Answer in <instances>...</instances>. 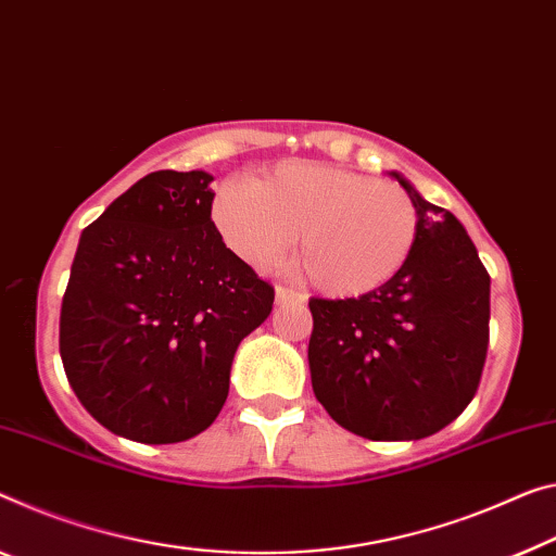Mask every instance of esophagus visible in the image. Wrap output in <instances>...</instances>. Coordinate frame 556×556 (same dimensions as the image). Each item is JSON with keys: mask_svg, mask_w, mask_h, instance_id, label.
Returning <instances> with one entry per match:
<instances>
[{"mask_svg": "<svg viewBox=\"0 0 556 556\" xmlns=\"http://www.w3.org/2000/svg\"><path fill=\"white\" fill-rule=\"evenodd\" d=\"M276 303L278 305H305L307 303V295L301 293L298 288H290V286H276Z\"/></svg>", "mask_w": 556, "mask_h": 556, "instance_id": "esophagus-1", "label": "esophagus"}]
</instances>
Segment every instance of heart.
I'll return each mask as SVG.
<instances>
[{"instance_id":"1","label":"heart","mask_w":556,"mask_h":556,"mask_svg":"<svg viewBox=\"0 0 556 556\" xmlns=\"http://www.w3.org/2000/svg\"><path fill=\"white\" fill-rule=\"evenodd\" d=\"M228 249L255 270H276L298 238V261L332 295H361L405 266L417 208L388 181L336 166L288 164L266 181H233L213 203Z\"/></svg>"}]
</instances>
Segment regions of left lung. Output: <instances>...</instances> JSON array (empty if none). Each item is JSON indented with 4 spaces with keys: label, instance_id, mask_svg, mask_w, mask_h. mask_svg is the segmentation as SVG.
I'll return each mask as SVG.
<instances>
[{
    "label": "left lung",
    "instance_id": "1",
    "mask_svg": "<svg viewBox=\"0 0 556 556\" xmlns=\"http://www.w3.org/2000/svg\"><path fill=\"white\" fill-rule=\"evenodd\" d=\"M397 176V174H395ZM397 181L417 241L388 283L361 298H311L313 392L348 432L422 440L463 415L490 343V273L450 211Z\"/></svg>",
    "mask_w": 556,
    "mask_h": 556
}]
</instances>
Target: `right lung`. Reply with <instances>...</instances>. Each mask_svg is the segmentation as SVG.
<instances>
[{
	"instance_id": "add662e5",
	"label": "right lung",
	"mask_w": 556,
	"mask_h": 556,
	"mask_svg": "<svg viewBox=\"0 0 556 556\" xmlns=\"http://www.w3.org/2000/svg\"><path fill=\"white\" fill-rule=\"evenodd\" d=\"M213 176L153 170L84 228L59 315L79 403L143 445L191 440L228 397L236 348L276 290L226 249Z\"/></svg>"
}]
</instances>
